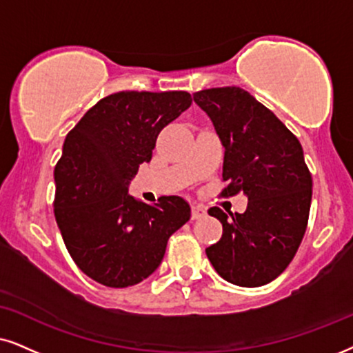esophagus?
<instances>
[{
    "label": "esophagus",
    "instance_id": "1",
    "mask_svg": "<svg viewBox=\"0 0 353 353\" xmlns=\"http://www.w3.org/2000/svg\"><path fill=\"white\" fill-rule=\"evenodd\" d=\"M207 215V212H205L203 207H200V205H192V220H200V218H203Z\"/></svg>",
    "mask_w": 353,
    "mask_h": 353
}]
</instances>
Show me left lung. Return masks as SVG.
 <instances>
[{
	"label": "left lung",
	"mask_w": 353,
	"mask_h": 353,
	"mask_svg": "<svg viewBox=\"0 0 353 353\" xmlns=\"http://www.w3.org/2000/svg\"><path fill=\"white\" fill-rule=\"evenodd\" d=\"M194 101L225 146L223 195L243 192L244 213H208L223 225L221 239L205 249L215 270L239 287H261L287 269L310 216L313 179L298 138L272 110L238 86L203 89Z\"/></svg>",
	"instance_id": "obj_1"
}]
</instances>
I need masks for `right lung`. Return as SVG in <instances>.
I'll list each match as a JSON object with an SVG mask.
<instances>
[{
  "instance_id": "obj_1",
  "label": "right lung",
  "mask_w": 353,
  "mask_h": 353,
  "mask_svg": "<svg viewBox=\"0 0 353 353\" xmlns=\"http://www.w3.org/2000/svg\"><path fill=\"white\" fill-rule=\"evenodd\" d=\"M190 104L185 91H120L92 105L65 138L55 166V220L74 264L105 287L148 279L169 236L189 221L182 197L148 205L128 185L151 161L159 132Z\"/></svg>"
}]
</instances>
